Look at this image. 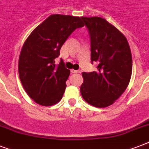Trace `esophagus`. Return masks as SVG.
Here are the masks:
<instances>
[{
	"instance_id": "1",
	"label": "esophagus",
	"mask_w": 149,
	"mask_h": 149,
	"mask_svg": "<svg viewBox=\"0 0 149 149\" xmlns=\"http://www.w3.org/2000/svg\"><path fill=\"white\" fill-rule=\"evenodd\" d=\"M71 72H72V73H80V72H81V71H80V70H71Z\"/></svg>"
}]
</instances>
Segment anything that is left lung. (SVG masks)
I'll return each mask as SVG.
<instances>
[{
    "mask_svg": "<svg viewBox=\"0 0 149 149\" xmlns=\"http://www.w3.org/2000/svg\"><path fill=\"white\" fill-rule=\"evenodd\" d=\"M91 38V63L97 71L83 72L80 93L84 100L96 107H106L120 97L128 86L132 72V56L125 36L100 17H81Z\"/></svg>",
    "mask_w": 149,
    "mask_h": 149,
    "instance_id": "8db88e82",
    "label": "left lung"
}]
</instances>
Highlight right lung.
<instances>
[{"label":"right lung","mask_w":149,"mask_h":149,"mask_svg":"<svg viewBox=\"0 0 149 149\" xmlns=\"http://www.w3.org/2000/svg\"><path fill=\"white\" fill-rule=\"evenodd\" d=\"M84 26L81 17L52 15L24 42L18 62L20 80L37 104L51 106L62 99L70 71L63 60L56 65L55 58L69 36Z\"/></svg>","instance_id":"right-lung-1"}]
</instances>
